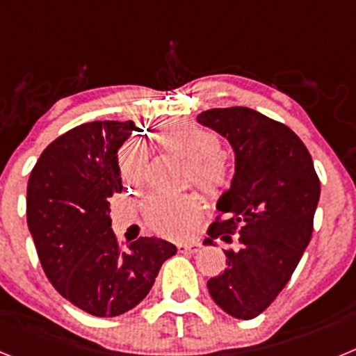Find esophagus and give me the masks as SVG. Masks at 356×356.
Returning <instances> with one entry per match:
<instances>
[{"mask_svg": "<svg viewBox=\"0 0 356 356\" xmlns=\"http://www.w3.org/2000/svg\"><path fill=\"white\" fill-rule=\"evenodd\" d=\"M176 248L180 253H197L201 246L197 242H180V244H176Z\"/></svg>", "mask_w": 356, "mask_h": 356, "instance_id": "1", "label": "esophagus"}]
</instances>
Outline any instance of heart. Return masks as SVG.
I'll use <instances>...</instances> for the list:
<instances>
[{"mask_svg":"<svg viewBox=\"0 0 356 356\" xmlns=\"http://www.w3.org/2000/svg\"><path fill=\"white\" fill-rule=\"evenodd\" d=\"M163 143L193 160L194 180L205 193L213 194L229 181V165L222 159L221 139L212 131L191 122H172L163 127ZM118 168L122 181L143 184L146 176V149L139 140H130L119 149ZM146 221L155 234L169 238H184L194 232L200 221L196 205L187 197H151L146 203Z\"/></svg>","mask_w":356,"mask_h":356,"instance_id":"obj_1","label":"heart"}]
</instances>
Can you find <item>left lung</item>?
Segmentation results:
<instances>
[{"label": "left lung", "mask_w": 356, "mask_h": 356, "mask_svg": "<svg viewBox=\"0 0 356 356\" xmlns=\"http://www.w3.org/2000/svg\"><path fill=\"white\" fill-rule=\"evenodd\" d=\"M197 121L235 151L232 187L207 232L235 248L225 251L228 267L207 287L228 316L253 319L284 291L312 238L319 176L303 140L257 110L210 108Z\"/></svg>", "instance_id": "left-lung-1"}]
</instances>
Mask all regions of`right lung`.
I'll return each mask as SVG.
<instances>
[{
    "label": "right lung",
    "mask_w": 356,
    "mask_h": 356,
    "mask_svg": "<svg viewBox=\"0 0 356 356\" xmlns=\"http://www.w3.org/2000/svg\"><path fill=\"white\" fill-rule=\"evenodd\" d=\"M134 122L94 121L65 131L31 169L26 219L40 266L69 303L115 317L140 303L176 248L139 237L124 250L112 232L110 197L121 193L118 149Z\"/></svg>",
    "instance_id": "right-lung-1"
}]
</instances>
